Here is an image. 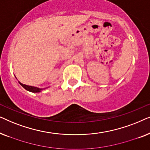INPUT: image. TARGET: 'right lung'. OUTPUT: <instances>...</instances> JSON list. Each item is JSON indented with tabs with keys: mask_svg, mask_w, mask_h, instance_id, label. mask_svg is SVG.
<instances>
[{
	"mask_svg": "<svg viewBox=\"0 0 150 150\" xmlns=\"http://www.w3.org/2000/svg\"><path fill=\"white\" fill-rule=\"evenodd\" d=\"M19 83L21 85L22 87H23L24 89L26 90H27L28 91L33 92V93H39V92H41L42 90H44L46 89V88H44V89H42V88H38L36 87H33V86H29V85H24V84H22L19 82Z\"/></svg>",
	"mask_w": 150,
	"mask_h": 150,
	"instance_id": "add662e5",
	"label": "right lung"
}]
</instances>
